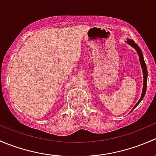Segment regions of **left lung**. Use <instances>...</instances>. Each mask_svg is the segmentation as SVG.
Here are the masks:
<instances>
[{
    "label": "left lung",
    "mask_w": 156,
    "mask_h": 156,
    "mask_svg": "<svg viewBox=\"0 0 156 156\" xmlns=\"http://www.w3.org/2000/svg\"><path fill=\"white\" fill-rule=\"evenodd\" d=\"M126 43L128 44L129 45H130V46H131L132 48H134L135 50H136V52H137L138 56H139V58H140V64H141V67H142L143 75H144V86H143L142 95H141V97H140V100H139V101L137 102V103H136V104L135 105V106H134V107H133V109H132V111H133V110L134 109V108L138 106V104H139V103H140L141 101H142V100H143V99H144V96H145V94H146V87H147L148 72H147V68H146V63H145V61H144V55H143L142 50H140V48H139V46H138V45L136 44L135 43V42L133 41V40H131V39H127Z\"/></svg>",
    "instance_id": "8db88e82"
}]
</instances>
